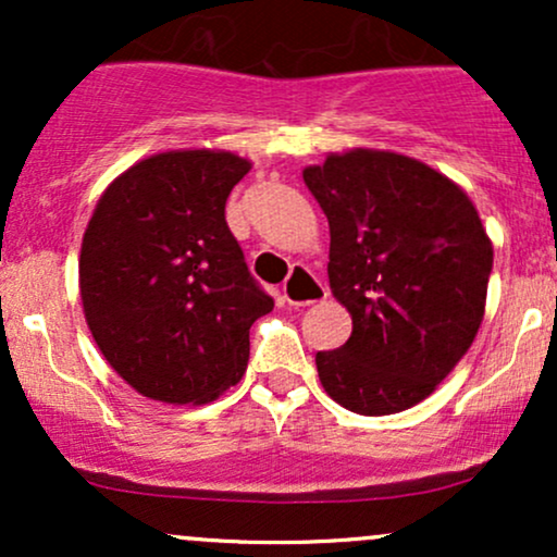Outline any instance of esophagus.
Wrapping results in <instances>:
<instances>
[{
    "mask_svg": "<svg viewBox=\"0 0 557 557\" xmlns=\"http://www.w3.org/2000/svg\"><path fill=\"white\" fill-rule=\"evenodd\" d=\"M283 298L290 306H309L327 298V287L322 285V280H319L314 272L296 264L283 283Z\"/></svg>",
    "mask_w": 557,
    "mask_h": 557,
    "instance_id": "1",
    "label": "esophagus"
}]
</instances>
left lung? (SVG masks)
Returning <instances> with one entry per match:
<instances>
[{
  "instance_id": "obj_1",
  "label": "left lung",
  "mask_w": 557,
  "mask_h": 557,
  "mask_svg": "<svg viewBox=\"0 0 557 557\" xmlns=\"http://www.w3.org/2000/svg\"><path fill=\"white\" fill-rule=\"evenodd\" d=\"M330 222V287L354 332L319 350L332 400L361 417L434 393L474 343L492 243L471 198L424 162L354 149L304 170Z\"/></svg>"
}]
</instances>
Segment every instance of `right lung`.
Listing matches in <instances>:
<instances>
[{
    "instance_id": "add662e5",
    "label": "right lung",
    "mask_w": 557,
    "mask_h": 557,
    "mask_svg": "<svg viewBox=\"0 0 557 557\" xmlns=\"http://www.w3.org/2000/svg\"><path fill=\"white\" fill-rule=\"evenodd\" d=\"M248 170L230 151H164L96 203L81 246L83 311L110 367L146 398L214 400L240 382L248 330L274 309L225 220Z\"/></svg>"
}]
</instances>
